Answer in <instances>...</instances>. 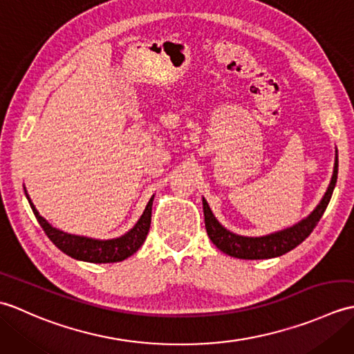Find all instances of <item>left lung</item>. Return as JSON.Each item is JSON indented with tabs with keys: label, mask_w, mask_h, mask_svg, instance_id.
<instances>
[{
	"label": "left lung",
	"mask_w": 354,
	"mask_h": 354,
	"mask_svg": "<svg viewBox=\"0 0 354 354\" xmlns=\"http://www.w3.org/2000/svg\"><path fill=\"white\" fill-rule=\"evenodd\" d=\"M337 181V149L335 155V167L333 175L330 179V184L327 187V192L319 201V204L315 207L313 212L299 221L298 223L292 225L280 231L270 232L266 236L259 237H248L240 236L227 230L223 225L216 219L212 208H209L205 198H202V205H204V217H205V228L209 240L219 248L225 254L231 255L236 259L243 260H263V259H274L280 257V255L289 252L293 248H297L299 243L310 236L313 228L324 214L326 208L328 205L330 199L335 190V185Z\"/></svg>",
	"instance_id": "1"
}]
</instances>
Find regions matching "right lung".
Masks as SVG:
<instances>
[{
    "instance_id": "right-lung-1",
    "label": "right lung",
    "mask_w": 354,
    "mask_h": 354,
    "mask_svg": "<svg viewBox=\"0 0 354 354\" xmlns=\"http://www.w3.org/2000/svg\"><path fill=\"white\" fill-rule=\"evenodd\" d=\"M24 193L30 207L33 209L37 222H39L42 230L45 231V234L48 236V239L59 248V250L76 260L89 261V263L122 261L127 257H131L133 252H137L138 248L145 243V240L147 237V232L150 228V219H152V204H153L155 194L147 202L145 212H142L138 222L135 223L133 227L126 232V234L115 239L100 240V239L70 234V232L55 228L51 223H48L47 219H44V217L39 214V212H37L32 199L28 196L26 187H24Z\"/></svg>"
}]
</instances>
